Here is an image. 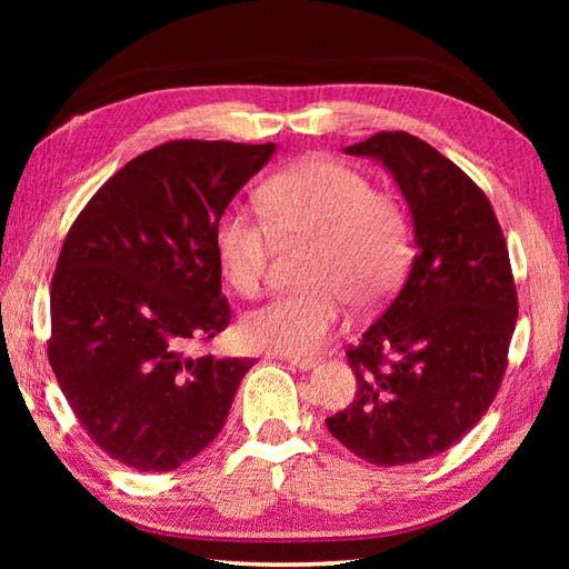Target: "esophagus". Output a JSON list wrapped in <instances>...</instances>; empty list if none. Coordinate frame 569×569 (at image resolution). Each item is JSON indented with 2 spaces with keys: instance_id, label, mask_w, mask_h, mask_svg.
Returning a JSON list of instances; mask_svg holds the SVG:
<instances>
[{
  "instance_id": "34e87169",
  "label": "esophagus",
  "mask_w": 569,
  "mask_h": 569,
  "mask_svg": "<svg viewBox=\"0 0 569 569\" xmlns=\"http://www.w3.org/2000/svg\"><path fill=\"white\" fill-rule=\"evenodd\" d=\"M288 365L296 367V369H300V371H310V369H316V367L320 365V359H316V357H306V359H300V357H288Z\"/></svg>"
}]
</instances>
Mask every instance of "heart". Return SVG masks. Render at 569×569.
Wrapping results in <instances>:
<instances>
[{"label": "heart", "instance_id": "b5f03b06", "mask_svg": "<svg viewBox=\"0 0 569 569\" xmlns=\"http://www.w3.org/2000/svg\"><path fill=\"white\" fill-rule=\"evenodd\" d=\"M261 214L227 208L214 222V251L239 293L261 291L278 249L308 244L306 291L273 298L241 320L261 352L306 357L342 328L347 303L379 308L410 261V222L391 192L373 190L357 168L303 159L266 180Z\"/></svg>", "mask_w": 569, "mask_h": 569}]
</instances>
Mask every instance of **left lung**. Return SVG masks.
<instances>
[{
	"instance_id": "left-lung-1",
	"label": "left lung",
	"mask_w": 569,
	"mask_h": 569,
	"mask_svg": "<svg viewBox=\"0 0 569 569\" xmlns=\"http://www.w3.org/2000/svg\"><path fill=\"white\" fill-rule=\"evenodd\" d=\"M345 151L389 168L413 214L416 257L347 347L355 401L325 422L371 465H413L462 440L499 393L518 318L509 247L485 190L430 143L379 131Z\"/></svg>"
}]
</instances>
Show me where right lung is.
<instances>
[{"label":"right lung","instance_id":"1","mask_svg":"<svg viewBox=\"0 0 569 569\" xmlns=\"http://www.w3.org/2000/svg\"><path fill=\"white\" fill-rule=\"evenodd\" d=\"M276 143L180 139L107 180L68 229L48 361L92 442L137 471L190 462L222 430L251 357L190 355L222 332L214 222Z\"/></svg>","mask_w":569,"mask_h":569}]
</instances>
